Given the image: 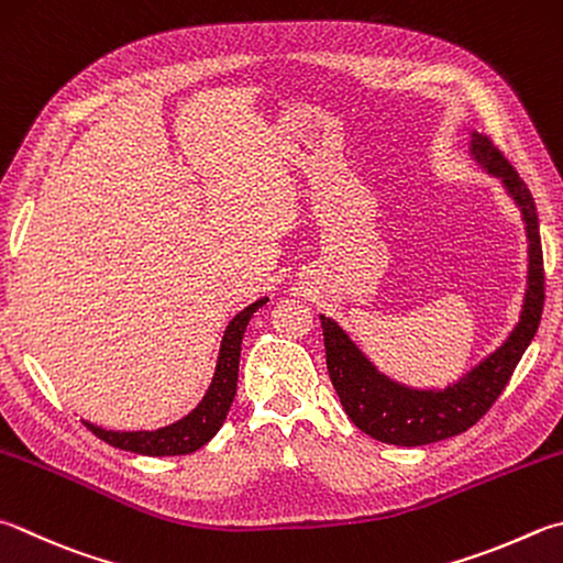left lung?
Segmentation results:
<instances>
[{"label":"left lung","mask_w":563,"mask_h":563,"mask_svg":"<svg viewBox=\"0 0 563 563\" xmlns=\"http://www.w3.org/2000/svg\"><path fill=\"white\" fill-rule=\"evenodd\" d=\"M470 155L489 177L503 181L517 209L522 211L527 231V290L519 322L507 340L445 388H413L388 379L332 317L320 314L327 372L346 416L360 431L388 445L416 448L465 433L505 391L509 376L539 330L544 308V258L534 199L515 167L483 132H470Z\"/></svg>","instance_id":"left-lung-1"}]
</instances>
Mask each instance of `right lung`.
<instances>
[{"label":"right lung","mask_w":563,"mask_h":563,"mask_svg":"<svg viewBox=\"0 0 563 563\" xmlns=\"http://www.w3.org/2000/svg\"><path fill=\"white\" fill-rule=\"evenodd\" d=\"M265 302H268V298L255 300L229 322L227 332H223L217 369H213V379L207 388V394H203L199 406L184 418H179V421L165 428H157V431H106V428L93 426L90 421L84 423L100 438V441L137 455L159 457L187 455L199 451L201 445H207L211 438L219 433V428L227 421L233 396H236L243 332H246L253 312L263 308Z\"/></svg>","instance_id":"1"}]
</instances>
